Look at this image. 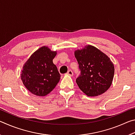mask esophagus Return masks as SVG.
<instances>
[{"mask_svg": "<svg viewBox=\"0 0 135 135\" xmlns=\"http://www.w3.org/2000/svg\"><path fill=\"white\" fill-rule=\"evenodd\" d=\"M67 74L69 75L70 76H73V72L71 70H68L67 72Z\"/></svg>", "mask_w": 135, "mask_h": 135, "instance_id": "obj_1", "label": "esophagus"}]
</instances>
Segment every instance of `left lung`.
<instances>
[{
    "instance_id": "left-lung-1",
    "label": "left lung",
    "mask_w": 135,
    "mask_h": 135,
    "mask_svg": "<svg viewBox=\"0 0 135 135\" xmlns=\"http://www.w3.org/2000/svg\"><path fill=\"white\" fill-rule=\"evenodd\" d=\"M74 55L79 64L80 75L76 83L88 97H97L105 92L111 86L114 66L110 58L92 45L77 50Z\"/></svg>"
}]
</instances>
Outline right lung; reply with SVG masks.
<instances>
[{"label":"right lung","mask_w":135,"mask_h":135,"mask_svg":"<svg viewBox=\"0 0 135 135\" xmlns=\"http://www.w3.org/2000/svg\"><path fill=\"white\" fill-rule=\"evenodd\" d=\"M56 51L42 46L31 55L24 64L21 78L25 87L36 96L47 95L55 88L61 78L53 59Z\"/></svg>","instance_id":"add662e5"}]
</instances>
